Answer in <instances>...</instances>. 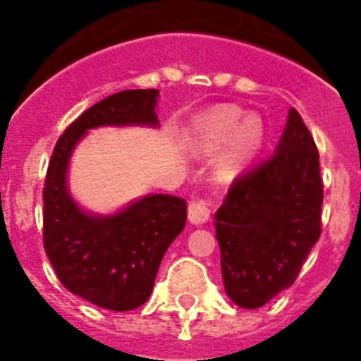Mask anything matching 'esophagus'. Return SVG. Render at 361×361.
I'll use <instances>...</instances> for the list:
<instances>
[{
    "instance_id": "obj_1",
    "label": "esophagus",
    "mask_w": 361,
    "mask_h": 361,
    "mask_svg": "<svg viewBox=\"0 0 361 361\" xmlns=\"http://www.w3.org/2000/svg\"><path fill=\"white\" fill-rule=\"evenodd\" d=\"M212 206H213L212 197L191 200L190 208H188V219H190L191 224H197V226L204 224V222L209 219V215H212Z\"/></svg>"
}]
</instances>
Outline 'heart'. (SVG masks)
<instances>
[{"label":"heart","instance_id":"b5f03b06","mask_svg":"<svg viewBox=\"0 0 361 361\" xmlns=\"http://www.w3.org/2000/svg\"><path fill=\"white\" fill-rule=\"evenodd\" d=\"M264 141V126L258 117H247L235 106H219L195 121L191 145L202 152H215L231 142L220 161L222 175H233L253 159Z\"/></svg>","mask_w":361,"mask_h":361}]
</instances>
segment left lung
Instances as JSON below:
<instances>
[{
    "instance_id": "1",
    "label": "left lung",
    "mask_w": 361,
    "mask_h": 361,
    "mask_svg": "<svg viewBox=\"0 0 361 361\" xmlns=\"http://www.w3.org/2000/svg\"><path fill=\"white\" fill-rule=\"evenodd\" d=\"M318 149L295 108L276 152L238 175L215 213L226 293L257 309L293 286L322 233Z\"/></svg>"
}]
</instances>
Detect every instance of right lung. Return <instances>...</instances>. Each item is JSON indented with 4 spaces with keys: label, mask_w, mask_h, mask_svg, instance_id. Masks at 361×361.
<instances>
[{
    "label": "right lung",
    "mask_w": 361,
    "mask_h": 361,
    "mask_svg": "<svg viewBox=\"0 0 361 361\" xmlns=\"http://www.w3.org/2000/svg\"><path fill=\"white\" fill-rule=\"evenodd\" d=\"M159 90H123L85 110L54 148L43 188V245L57 279L73 295L110 311L149 298L166 250L186 226V200L148 195L117 215L82 213L66 191V166L88 128L157 124Z\"/></svg>",
    "instance_id": "right-lung-1"
}]
</instances>
